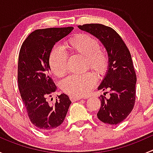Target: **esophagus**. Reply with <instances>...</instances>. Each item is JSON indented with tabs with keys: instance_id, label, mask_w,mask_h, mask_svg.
<instances>
[{
	"instance_id": "obj_1",
	"label": "esophagus",
	"mask_w": 153,
	"mask_h": 153,
	"mask_svg": "<svg viewBox=\"0 0 153 153\" xmlns=\"http://www.w3.org/2000/svg\"><path fill=\"white\" fill-rule=\"evenodd\" d=\"M70 100L72 101V102H74V101H79V100L82 99V98H81V97H78V96H70Z\"/></svg>"
}]
</instances>
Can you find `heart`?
<instances>
[{
  "label": "heart",
  "mask_w": 153,
  "mask_h": 153,
  "mask_svg": "<svg viewBox=\"0 0 153 153\" xmlns=\"http://www.w3.org/2000/svg\"><path fill=\"white\" fill-rule=\"evenodd\" d=\"M71 49L86 57V63L91 69L98 73L106 69L107 57L100 49V44L95 38L86 34H81L69 41ZM49 64L52 72L57 76H62L67 71V54L61 45L56 44L51 50ZM97 83V78L92 72L82 75H72L62 81V90L72 96H83L89 92Z\"/></svg>",
  "instance_id": "heart-1"
}]
</instances>
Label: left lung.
Instances as JSON below:
<instances>
[{"instance_id":"1","label":"left lung","mask_w":153,"mask_h":153,"mask_svg":"<svg viewBox=\"0 0 153 153\" xmlns=\"http://www.w3.org/2000/svg\"><path fill=\"white\" fill-rule=\"evenodd\" d=\"M78 27L98 38L108 55V69L98 89H108L110 96L100 97L101 106L98 118L104 124H120L132 112L135 101L136 75L130 52L122 38L111 27L100 24Z\"/></svg>"}]
</instances>
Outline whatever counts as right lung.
Here are the masks:
<instances>
[{
    "label": "right lung",
    "instance_id": "add662e5",
    "mask_svg": "<svg viewBox=\"0 0 153 153\" xmlns=\"http://www.w3.org/2000/svg\"><path fill=\"white\" fill-rule=\"evenodd\" d=\"M73 27L37 29L26 38L18 58V83L29 120L42 132L55 129L64 121L71 104L62 93L51 105L48 96L56 91L50 76L49 57L57 42L67 36Z\"/></svg>",
    "mask_w": 153,
    "mask_h": 153
}]
</instances>
